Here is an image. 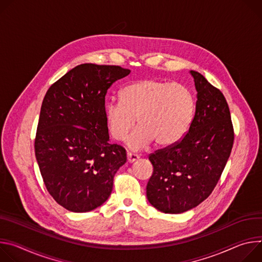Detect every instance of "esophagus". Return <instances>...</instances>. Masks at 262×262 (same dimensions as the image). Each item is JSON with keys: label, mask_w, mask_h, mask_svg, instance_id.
<instances>
[{"label": "esophagus", "mask_w": 262, "mask_h": 262, "mask_svg": "<svg viewBox=\"0 0 262 262\" xmlns=\"http://www.w3.org/2000/svg\"><path fill=\"white\" fill-rule=\"evenodd\" d=\"M127 159H128V162H129V163H132V162L136 161L137 159H139V155L134 154V153H131V152H128V153H127Z\"/></svg>", "instance_id": "esophagus-1"}]
</instances>
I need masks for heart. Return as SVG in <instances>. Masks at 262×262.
I'll return each mask as SVG.
<instances>
[{"instance_id": "obj_1", "label": "heart", "mask_w": 262, "mask_h": 262, "mask_svg": "<svg viewBox=\"0 0 262 262\" xmlns=\"http://www.w3.org/2000/svg\"><path fill=\"white\" fill-rule=\"evenodd\" d=\"M194 113V99L186 86L147 79L124 87L121 101H109L105 119L109 134L123 140L135 124L137 129L128 137L132 149H141L155 140L159 147L179 141L188 131Z\"/></svg>"}]
</instances>
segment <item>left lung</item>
Returning a JSON list of instances; mask_svg holds the SVG:
<instances>
[{"mask_svg":"<svg viewBox=\"0 0 262 262\" xmlns=\"http://www.w3.org/2000/svg\"><path fill=\"white\" fill-rule=\"evenodd\" d=\"M196 90L195 112L187 133L149 155L153 173L147 198L161 212L178 214L196 207L217 184L234 141L228 103L205 77L190 71Z\"/></svg>","mask_w":262,"mask_h":262,"instance_id":"left-lung-1","label":"left lung"}]
</instances>
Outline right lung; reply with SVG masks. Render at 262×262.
<instances>
[{
  "mask_svg": "<svg viewBox=\"0 0 262 262\" xmlns=\"http://www.w3.org/2000/svg\"><path fill=\"white\" fill-rule=\"evenodd\" d=\"M119 66L80 64L51 85L40 109L35 156L49 193L73 212L109 198L126 150L110 144L105 119L109 87L130 74Z\"/></svg>",
  "mask_w": 262,
  "mask_h": 262,
  "instance_id": "1",
  "label": "right lung"
}]
</instances>
